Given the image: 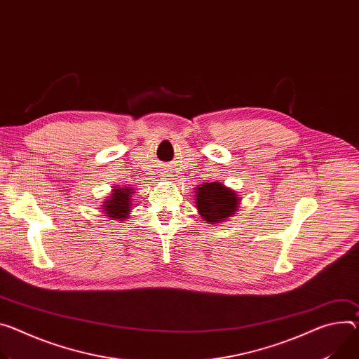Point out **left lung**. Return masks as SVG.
Segmentation results:
<instances>
[{"instance_id": "1", "label": "left lung", "mask_w": 359, "mask_h": 359, "mask_svg": "<svg viewBox=\"0 0 359 359\" xmlns=\"http://www.w3.org/2000/svg\"><path fill=\"white\" fill-rule=\"evenodd\" d=\"M194 203L205 223L219 224L235 216L241 206L239 194L220 182L203 183L194 191Z\"/></svg>"}]
</instances>
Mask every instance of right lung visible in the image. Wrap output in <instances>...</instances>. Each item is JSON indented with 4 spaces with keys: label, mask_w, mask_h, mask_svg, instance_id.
Instances as JSON below:
<instances>
[{
    "label": "right lung",
    "mask_w": 359,
    "mask_h": 359,
    "mask_svg": "<svg viewBox=\"0 0 359 359\" xmlns=\"http://www.w3.org/2000/svg\"><path fill=\"white\" fill-rule=\"evenodd\" d=\"M133 193L135 190L132 187L114 186L110 196L102 205L104 216L111 220H126L133 208Z\"/></svg>",
    "instance_id": "right-lung-1"
}]
</instances>
